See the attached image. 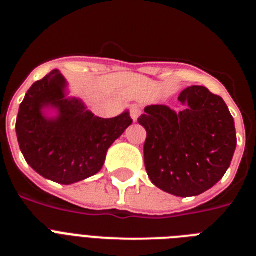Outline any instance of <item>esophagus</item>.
Here are the masks:
<instances>
[{
  "instance_id": "1",
  "label": "esophagus",
  "mask_w": 256,
  "mask_h": 256,
  "mask_svg": "<svg viewBox=\"0 0 256 256\" xmlns=\"http://www.w3.org/2000/svg\"><path fill=\"white\" fill-rule=\"evenodd\" d=\"M141 112H142V110H141V108H140V106L134 105V106H132V108H130V116H132L133 122H137V119L140 118Z\"/></svg>"
}]
</instances>
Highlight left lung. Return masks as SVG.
Segmentation results:
<instances>
[{
    "instance_id": "obj_1",
    "label": "left lung",
    "mask_w": 256,
    "mask_h": 256,
    "mask_svg": "<svg viewBox=\"0 0 256 256\" xmlns=\"http://www.w3.org/2000/svg\"><path fill=\"white\" fill-rule=\"evenodd\" d=\"M184 110L144 108L138 123L148 132L144 166L156 187L180 198L212 188L230 168L236 150L234 120L220 96L202 86L180 92Z\"/></svg>"
}]
</instances>
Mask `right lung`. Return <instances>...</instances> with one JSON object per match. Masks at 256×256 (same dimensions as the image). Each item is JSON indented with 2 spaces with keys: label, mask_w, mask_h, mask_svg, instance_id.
Segmentation results:
<instances>
[{
  "label": "right lung",
  "mask_w": 256,
  "mask_h": 256,
  "mask_svg": "<svg viewBox=\"0 0 256 256\" xmlns=\"http://www.w3.org/2000/svg\"><path fill=\"white\" fill-rule=\"evenodd\" d=\"M66 80L52 70L29 88L20 104L16 136L26 162L42 177L72 184L101 170L106 152L132 124L130 112L104 119L76 97H66ZM44 108H56L47 117Z\"/></svg>",
  "instance_id": "right-lung-1"
}]
</instances>
